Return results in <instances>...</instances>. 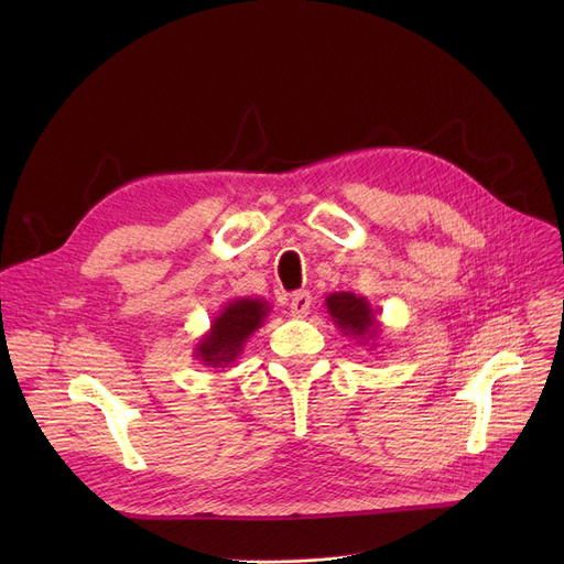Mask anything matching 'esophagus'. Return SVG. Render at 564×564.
Listing matches in <instances>:
<instances>
[{"label":"esophagus","instance_id":"obj_1","mask_svg":"<svg viewBox=\"0 0 564 564\" xmlns=\"http://www.w3.org/2000/svg\"><path fill=\"white\" fill-rule=\"evenodd\" d=\"M311 304H313L311 292H306V290L294 292L292 300H290V313H292L294 317H306L308 311H311Z\"/></svg>","mask_w":564,"mask_h":564}]
</instances>
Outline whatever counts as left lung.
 Returning <instances> with one entry per match:
<instances>
[{
	"instance_id": "1",
	"label": "left lung",
	"mask_w": 564,
	"mask_h": 564,
	"mask_svg": "<svg viewBox=\"0 0 564 564\" xmlns=\"http://www.w3.org/2000/svg\"><path fill=\"white\" fill-rule=\"evenodd\" d=\"M324 306H327L332 322L343 332V336H349L361 345H370V349L377 347L381 324L366 297H359L354 292H332L324 300Z\"/></svg>"
}]
</instances>
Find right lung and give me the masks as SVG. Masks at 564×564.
Wrapping results in <instances>:
<instances>
[{
	"instance_id": "add662e5",
	"label": "right lung",
	"mask_w": 564,
	"mask_h": 564,
	"mask_svg": "<svg viewBox=\"0 0 564 564\" xmlns=\"http://www.w3.org/2000/svg\"><path fill=\"white\" fill-rule=\"evenodd\" d=\"M270 313L272 306L262 297H237L226 302L213 317L210 329L198 338L194 359L207 368L230 366L245 351V345L262 327Z\"/></svg>"
}]
</instances>
